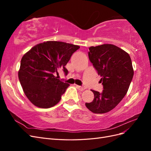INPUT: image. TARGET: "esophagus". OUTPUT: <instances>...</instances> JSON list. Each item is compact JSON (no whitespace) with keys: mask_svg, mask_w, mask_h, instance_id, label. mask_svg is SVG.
<instances>
[{"mask_svg":"<svg viewBox=\"0 0 151 151\" xmlns=\"http://www.w3.org/2000/svg\"><path fill=\"white\" fill-rule=\"evenodd\" d=\"M76 88L78 89L79 91H84V89H85V88H84L83 86H76Z\"/></svg>","mask_w":151,"mask_h":151,"instance_id":"esophagus-1","label":"esophagus"}]
</instances>
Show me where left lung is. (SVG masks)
<instances>
[{
  "label": "left lung",
  "instance_id": "left-lung-1",
  "mask_svg": "<svg viewBox=\"0 0 151 151\" xmlns=\"http://www.w3.org/2000/svg\"><path fill=\"white\" fill-rule=\"evenodd\" d=\"M89 50V60L101 77L103 90H92L94 99L86 106L94 113H105L115 108L127 94L134 76L132 60L129 53L111 44Z\"/></svg>",
  "mask_w": 151,
  "mask_h": 151
}]
</instances>
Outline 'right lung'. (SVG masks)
<instances>
[{
    "mask_svg": "<svg viewBox=\"0 0 151 151\" xmlns=\"http://www.w3.org/2000/svg\"><path fill=\"white\" fill-rule=\"evenodd\" d=\"M77 45L48 41L35 45L21 60L19 82L26 97L35 106L49 108L57 104L70 85L58 79V70L67 75L65 65Z\"/></svg>",
    "mask_w": 151,
    "mask_h": 151,
    "instance_id": "add662e5",
    "label": "right lung"
}]
</instances>
